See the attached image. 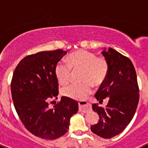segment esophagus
Listing matches in <instances>:
<instances>
[{
	"mask_svg": "<svg viewBox=\"0 0 148 148\" xmlns=\"http://www.w3.org/2000/svg\"><path fill=\"white\" fill-rule=\"evenodd\" d=\"M78 105H79V110L83 113H87L91 110V107L87 101H80L78 102Z\"/></svg>",
	"mask_w": 148,
	"mask_h": 148,
	"instance_id": "esophagus-1",
	"label": "esophagus"
}]
</instances>
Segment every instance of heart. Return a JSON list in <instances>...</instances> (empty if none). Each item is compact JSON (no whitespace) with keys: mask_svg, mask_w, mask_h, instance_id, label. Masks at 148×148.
<instances>
[{"mask_svg":"<svg viewBox=\"0 0 148 148\" xmlns=\"http://www.w3.org/2000/svg\"><path fill=\"white\" fill-rule=\"evenodd\" d=\"M66 62L67 64L60 61L56 65L55 75L60 84L65 85L70 82L72 70H82V83L72 84L61 90L64 96L76 100L85 99L91 92L92 84L95 87L101 85L109 71V65L105 58L97 57L95 53L84 49H79L69 55Z\"/></svg>","mask_w":148,"mask_h":148,"instance_id":"obj_1","label":"heart"}]
</instances>
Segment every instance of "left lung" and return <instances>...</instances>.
I'll return each instance as SVG.
<instances>
[{
  "label": "left lung",
  "mask_w": 148,
  "mask_h": 148,
  "mask_svg": "<svg viewBox=\"0 0 148 148\" xmlns=\"http://www.w3.org/2000/svg\"><path fill=\"white\" fill-rule=\"evenodd\" d=\"M102 55L108 61L109 71L105 82L95 95L99 101L108 97L105 108L92 104L99 121L91 126L92 133L104 138H110L125 130L133 118L139 100L136 73L127 57L109 48Z\"/></svg>",
  "instance_id": "obj_1"
}]
</instances>
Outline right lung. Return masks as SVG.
Returning a JSON list of instances; mask_svg holds the SVG:
<instances>
[{
    "label": "right lung",
    "mask_w": 148,
    "mask_h": 148,
    "mask_svg": "<svg viewBox=\"0 0 148 148\" xmlns=\"http://www.w3.org/2000/svg\"><path fill=\"white\" fill-rule=\"evenodd\" d=\"M66 53L59 49L29 55L18 63L12 78V98L19 119L27 130L46 140L64 135L78 110L76 101L65 96L49 106L58 95L55 66Z\"/></svg>",
    "instance_id": "1"
}]
</instances>
